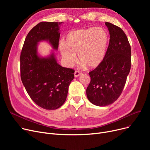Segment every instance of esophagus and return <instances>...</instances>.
<instances>
[{
	"mask_svg": "<svg viewBox=\"0 0 150 150\" xmlns=\"http://www.w3.org/2000/svg\"><path fill=\"white\" fill-rule=\"evenodd\" d=\"M81 74V73L80 72H79V71H78V70H75V71L74 75H75V77L79 76Z\"/></svg>",
	"mask_w": 150,
	"mask_h": 150,
	"instance_id": "obj_1",
	"label": "esophagus"
}]
</instances>
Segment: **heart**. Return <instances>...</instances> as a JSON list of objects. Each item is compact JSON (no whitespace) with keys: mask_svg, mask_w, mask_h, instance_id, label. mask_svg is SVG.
Listing matches in <instances>:
<instances>
[{"mask_svg":"<svg viewBox=\"0 0 150 150\" xmlns=\"http://www.w3.org/2000/svg\"><path fill=\"white\" fill-rule=\"evenodd\" d=\"M109 42L108 31L102 27H90L71 31L67 35L66 42L59 45L62 57L67 66L78 59L83 66L96 68L103 61Z\"/></svg>","mask_w":150,"mask_h":150,"instance_id":"obj_1","label":"heart"}]
</instances>
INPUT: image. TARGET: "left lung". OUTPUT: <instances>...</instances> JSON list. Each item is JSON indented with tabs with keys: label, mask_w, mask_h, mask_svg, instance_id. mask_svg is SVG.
<instances>
[{
	"label": "left lung",
	"mask_w": 150,
	"mask_h": 150,
	"mask_svg": "<svg viewBox=\"0 0 150 150\" xmlns=\"http://www.w3.org/2000/svg\"><path fill=\"white\" fill-rule=\"evenodd\" d=\"M110 35L106 56L89 73L91 82L86 89L89 101L98 106L113 103L124 88L131 65V46L122 28L105 22Z\"/></svg>",
	"instance_id": "left-lung-1"
}]
</instances>
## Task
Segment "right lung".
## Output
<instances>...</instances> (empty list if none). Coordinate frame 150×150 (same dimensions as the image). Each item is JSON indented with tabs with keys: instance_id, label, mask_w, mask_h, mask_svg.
Segmentation results:
<instances>
[{
	"instance_id": "1",
	"label": "right lung",
	"mask_w": 150,
	"mask_h": 150,
	"mask_svg": "<svg viewBox=\"0 0 150 150\" xmlns=\"http://www.w3.org/2000/svg\"><path fill=\"white\" fill-rule=\"evenodd\" d=\"M62 22H41L31 29L23 43L20 57L21 78L27 92L35 103L47 110H54L65 102L75 70L62 67L53 53L39 57L38 42L47 41L57 50L59 25Z\"/></svg>"
}]
</instances>
